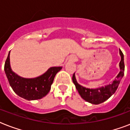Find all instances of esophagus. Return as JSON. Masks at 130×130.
<instances>
[{"instance_id":"obj_1","label":"esophagus","mask_w":130,"mask_h":130,"mask_svg":"<svg viewBox=\"0 0 130 130\" xmlns=\"http://www.w3.org/2000/svg\"><path fill=\"white\" fill-rule=\"evenodd\" d=\"M75 58L74 57V58H73V61H75Z\"/></svg>"}]
</instances>
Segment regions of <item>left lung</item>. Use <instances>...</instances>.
<instances>
[{
  "label": "left lung",
  "instance_id": "8db88e82",
  "mask_svg": "<svg viewBox=\"0 0 130 130\" xmlns=\"http://www.w3.org/2000/svg\"><path fill=\"white\" fill-rule=\"evenodd\" d=\"M119 54L121 55V61L119 63L120 72L116 77V79L111 84L96 89L86 88L85 87L82 86L77 83L75 79V73H73L72 77L73 82L75 84V88L78 91L79 95L84 100L94 105H99L107 101V99H109L115 92V91L117 90V88L119 86L121 78L123 77L124 70H125L123 54L121 50H119Z\"/></svg>",
  "mask_w": 130,
  "mask_h": 130
}]
</instances>
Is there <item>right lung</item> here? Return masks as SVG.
<instances>
[{
    "label": "right lung",
    "instance_id": "add662e5",
    "mask_svg": "<svg viewBox=\"0 0 130 130\" xmlns=\"http://www.w3.org/2000/svg\"><path fill=\"white\" fill-rule=\"evenodd\" d=\"M9 55L10 52L5 61V71L13 91L18 96L28 101L40 99L45 96L51 90L55 75L62 67H51L43 75L36 78H23L12 71Z\"/></svg>",
    "mask_w": 130,
    "mask_h": 130
}]
</instances>
